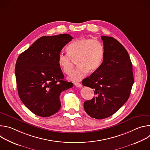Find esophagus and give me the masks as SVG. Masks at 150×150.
<instances>
[{"instance_id":"1","label":"esophagus","mask_w":150,"mask_h":150,"mask_svg":"<svg viewBox=\"0 0 150 150\" xmlns=\"http://www.w3.org/2000/svg\"><path fill=\"white\" fill-rule=\"evenodd\" d=\"M74 85H75V86H76V87H78V88H81V87H82V84H81V83H77V82H76V83H74Z\"/></svg>"}]
</instances>
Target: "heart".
I'll return each mask as SVG.
<instances>
[{"label": "heart", "instance_id": "b5f03b06", "mask_svg": "<svg viewBox=\"0 0 150 150\" xmlns=\"http://www.w3.org/2000/svg\"><path fill=\"white\" fill-rule=\"evenodd\" d=\"M68 54L60 53L58 63L63 73L69 75L76 60L78 68L69 76V79L74 82L82 79L88 72L97 71L101 65L104 49L101 42L91 38H79L73 41L67 47Z\"/></svg>", "mask_w": 150, "mask_h": 150}]
</instances>
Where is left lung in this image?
<instances>
[{"label": "left lung", "instance_id": "left-lung-1", "mask_svg": "<svg viewBox=\"0 0 150 150\" xmlns=\"http://www.w3.org/2000/svg\"><path fill=\"white\" fill-rule=\"evenodd\" d=\"M104 49L99 69L82 81L83 86L94 89L91 100L83 103L91 117L102 119L116 113L129 97L134 82L132 65L125 48L115 38L101 36Z\"/></svg>", "mask_w": 150, "mask_h": 150}]
</instances>
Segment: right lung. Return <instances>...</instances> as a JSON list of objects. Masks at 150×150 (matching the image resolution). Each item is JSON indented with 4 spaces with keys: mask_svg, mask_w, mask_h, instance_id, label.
I'll list each match as a JSON object with an SVG mask.
<instances>
[{
    "mask_svg": "<svg viewBox=\"0 0 150 150\" xmlns=\"http://www.w3.org/2000/svg\"><path fill=\"white\" fill-rule=\"evenodd\" d=\"M73 39L68 34L42 36L18 56L15 76L19 98L35 115L49 117L60 108L62 91L73 87L63 80L60 52Z\"/></svg>",
    "mask_w": 150,
    "mask_h": 150,
    "instance_id": "right-lung-1",
    "label": "right lung"
}]
</instances>
